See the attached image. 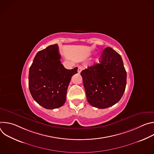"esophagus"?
<instances>
[{"label":"esophagus","instance_id":"esophagus-1","mask_svg":"<svg viewBox=\"0 0 154 154\" xmlns=\"http://www.w3.org/2000/svg\"><path fill=\"white\" fill-rule=\"evenodd\" d=\"M82 70H83V67H82V66H79V68H78V70H77L78 73H79V74H80Z\"/></svg>","mask_w":154,"mask_h":154}]
</instances>
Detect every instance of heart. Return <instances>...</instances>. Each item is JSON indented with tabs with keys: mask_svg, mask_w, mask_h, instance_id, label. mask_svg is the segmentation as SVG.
Listing matches in <instances>:
<instances>
[{
	"mask_svg": "<svg viewBox=\"0 0 154 154\" xmlns=\"http://www.w3.org/2000/svg\"><path fill=\"white\" fill-rule=\"evenodd\" d=\"M97 61H98V60H97Z\"/></svg>",
	"mask_w": 154,
	"mask_h": 154,
	"instance_id": "heart-1",
	"label": "heart"
}]
</instances>
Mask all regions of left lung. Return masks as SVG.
I'll list each match as a JSON object with an SVG mask.
<instances>
[{
  "instance_id": "1",
  "label": "left lung",
  "mask_w": 154,
  "mask_h": 154,
  "mask_svg": "<svg viewBox=\"0 0 154 154\" xmlns=\"http://www.w3.org/2000/svg\"><path fill=\"white\" fill-rule=\"evenodd\" d=\"M89 103L98 108H106L118 102L124 93L127 72L121 55L106 48L99 64L80 73Z\"/></svg>"
}]
</instances>
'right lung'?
Here are the masks:
<instances>
[{"label": "right lung", "mask_w": 154, "mask_h": 154, "mask_svg": "<svg viewBox=\"0 0 154 154\" xmlns=\"http://www.w3.org/2000/svg\"><path fill=\"white\" fill-rule=\"evenodd\" d=\"M57 45L39 51L31 65L29 87L33 99L46 109L63 106L66 99L67 90L78 68L66 69L60 61Z\"/></svg>", "instance_id": "add662e5"}]
</instances>
